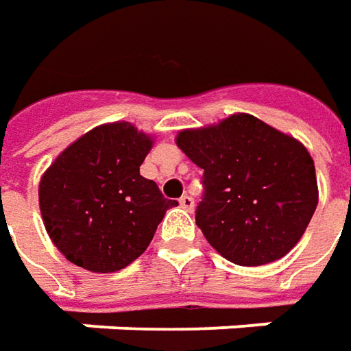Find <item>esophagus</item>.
Listing matches in <instances>:
<instances>
[{
	"label": "esophagus",
	"mask_w": 351,
	"mask_h": 351,
	"mask_svg": "<svg viewBox=\"0 0 351 351\" xmlns=\"http://www.w3.org/2000/svg\"><path fill=\"white\" fill-rule=\"evenodd\" d=\"M180 205H182L185 210H193V207H195V201H193V197L191 195H183L182 199H180Z\"/></svg>",
	"instance_id": "34e87169"
}]
</instances>
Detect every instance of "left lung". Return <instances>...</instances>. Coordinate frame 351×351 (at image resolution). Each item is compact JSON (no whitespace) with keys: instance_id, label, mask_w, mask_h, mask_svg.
Here are the masks:
<instances>
[{"instance_id":"obj_1","label":"left lung","mask_w":351,"mask_h":351,"mask_svg":"<svg viewBox=\"0 0 351 351\" xmlns=\"http://www.w3.org/2000/svg\"><path fill=\"white\" fill-rule=\"evenodd\" d=\"M176 142L203 169L195 223L223 258L263 265L301 240L318 203L315 162L301 142L246 113L182 130Z\"/></svg>"}]
</instances>
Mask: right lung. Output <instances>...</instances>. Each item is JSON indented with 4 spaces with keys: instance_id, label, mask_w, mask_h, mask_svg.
Listing matches in <instances>:
<instances>
[{
    "instance_id": "add662e5",
    "label": "right lung",
    "mask_w": 351,
    "mask_h": 351,
    "mask_svg": "<svg viewBox=\"0 0 351 351\" xmlns=\"http://www.w3.org/2000/svg\"><path fill=\"white\" fill-rule=\"evenodd\" d=\"M150 148L152 138L130 123L101 125L70 144L45 171L40 215L66 260L111 274L144 254L166 210L178 205L141 176Z\"/></svg>"
}]
</instances>
